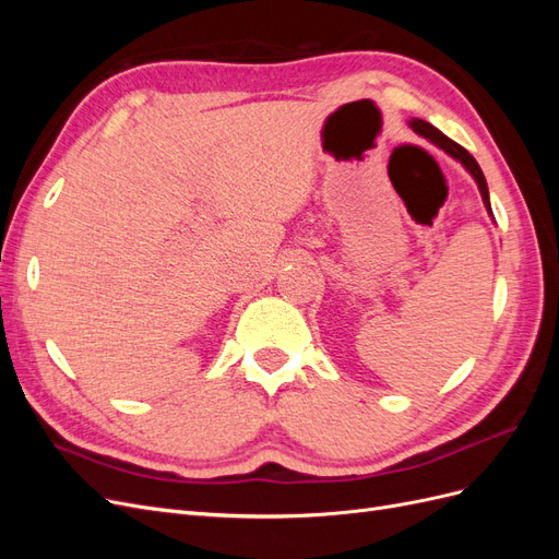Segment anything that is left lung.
Instances as JSON below:
<instances>
[{
	"label": "left lung",
	"instance_id": "left-lung-1",
	"mask_svg": "<svg viewBox=\"0 0 559 559\" xmlns=\"http://www.w3.org/2000/svg\"><path fill=\"white\" fill-rule=\"evenodd\" d=\"M411 126H413V130H415V132H419V134H421V138L431 140L433 144H438V146H441L443 151H448L450 156H454L456 160H462V165H464L466 170L473 175V179L478 181V189H480V195H483V202H485L487 212H492V207H489L487 181H485V175H483V170H480V165L476 163V158H473L464 146H460L456 142H452L450 138H445V134H443L441 130H438V128H433L431 123H427V121H419V118H415V121H413Z\"/></svg>",
	"mask_w": 559,
	"mask_h": 559
}]
</instances>
